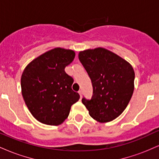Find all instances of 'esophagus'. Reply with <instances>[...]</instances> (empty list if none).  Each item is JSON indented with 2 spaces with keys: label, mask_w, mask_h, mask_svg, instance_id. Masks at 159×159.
Listing matches in <instances>:
<instances>
[{
  "label": "esophagus",
  "mask_w": 159,
  "mask_h": 159,
  "mask_svg": "<svg viewBox=\"0 0 159 159\" xmlns=\"http://www.w3.org/2000/svg\"><path fill=\"white\" fill-rule=\"evenodd\" d=\"M78 93L80 94V96H81V97H82V94H83V92H82V90H79V91H78Z\"/></svg>",
  "instance_id": "obj_1"
}]
</instances>
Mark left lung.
I'll return each instance as SVG.
<instances>
[{
	"label": "left lung",
	"mask_w": 159,
	"mask_h": 159,
	"mask_svg": "<svg viewBox=\"0 0 159 159\" xmlns=\"http://www.w3.org/2000/svg\"><path fill=\"white\" fill-rule=\"evenodd\" d=\"M80 61L90 78L93 96L82 98L89 114L107 123L123 112L134 91V72L130 63L102 48L81 52Z\"/></svg>",
	"instance_id": "obj_1"
}]
</instances>
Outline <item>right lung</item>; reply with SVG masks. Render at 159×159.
Masks as SVG:
<instances>
[{"label": "right lung", "mask_w": 159, "mask_h": 159, "mask_svg": "<svg viewBox=\"0 0 159 159\" xmlns=\"http://www.w3.org/2000/svg\"><path fill=\"white\" fill-rule=\"evenodd\" d=\"M72 50L56 48L27 66L21 78V93L34 118L43 124L58 125L68 117L80 96L72 90L73 78L65 72L75 58Z\"/></svg>", "instance_id": "right-lung-1"}]
</instances>
